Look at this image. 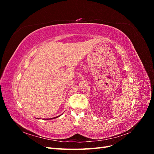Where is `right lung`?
Wrapping results in <instances>:
<instances>
[{
    "instance_id": "obj_1",
    "label": "right lung",
    "mask_w": 154,
    "mask_h": 154,
    "mask_svg": "<svg viewBox=\"0 0 154 154\" xmlns=\"http://www.w3.org/2000/svg\"><path fill=\"white\" fill-rule=\"evenodd\" d=\"M59 116H57V117H56V118H58V117H59Z\"/></svg>"
}]
</instances>
